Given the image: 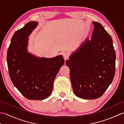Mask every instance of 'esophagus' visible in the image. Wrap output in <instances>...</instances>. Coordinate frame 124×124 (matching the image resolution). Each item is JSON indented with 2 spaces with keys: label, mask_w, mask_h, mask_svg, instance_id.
<instances>
[{
  "label": "esophagus",
  "mask_w": 124,
  "mask_h": 124,
  "mask_svg": "<svg viewBox=\"0 0 124 124\" xmlns=\"http://www.w3.org/2000/svg\"><path fill=\"white\" fill-rule=\"evenodd\" d=\"M63 57L64 59V60L66 61L69 59V54L67 52H64L63 53Z\"/></svg>",
  "instance_id": "esophagus-1"
}]
</instances>
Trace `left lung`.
I'll list each match as a JSON object with an SVG mask.
<instances>
[{
    "label": "left lung",
    "mask_w": 124,
    "mask_h": 124,
    "mask_svg": "<svg viewBox=\"0 0 124 124\" xmlns=\"http://www.w3.org/2000/svg\"><path fill=\"white\" fill-rule=\"evenodd\" d=\"M91 39L87 38L67 60L73 93L81 99L101 97L114 79L116 52L111 36L99 22Z\"/></svg>",
    "instance_id": "left-lung-1"
}]
</instances>
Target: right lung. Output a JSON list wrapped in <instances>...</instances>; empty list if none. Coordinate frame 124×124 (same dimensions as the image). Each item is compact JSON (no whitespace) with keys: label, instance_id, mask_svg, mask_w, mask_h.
<instances>
[{"label":"right lung","instance_id":"right-lung-1","mask_svg":"<svg viewBox=\"0 0 124 124\" xmlns=\"http://www.w3.org/2000/svg\"><path fill=\"white\" fill-rule=\"evenodd\" d=\"M38 25L31 21L13 35L8 48L7 62L13 85L25 98L42 100L51 94L53 82L63 65L62 55L38 57L28 52V36Z\"/></svg>","mask_w":124,"mask_h":124}]
</instances>
